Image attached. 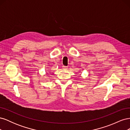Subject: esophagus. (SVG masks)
Returning <instances> with one entry per match:
<instances>
[{"label": "esophagus", "mask_w": 130, "mask_h": 130, "mask_svg": "<svg viewBox=\"0 0 130 130\" xmlns=\"http://www.w3.org/2000/svg\"><path fill=\"white\" fill-rule=\"evenodd\" d=\"M62 68H63V69H65V70H66L68 68L67 67V66H63Z\"/></svg>", "instance_id": "esophagus-1"}]
</instances>
